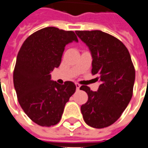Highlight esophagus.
Segmentation results:
<instances>
[{
    "label": "esophagus",
    "instance_id": "esophagus-1",
    "mask_svg": "<svg viewBox=\"0 0 148 148\" xmlns=\"http://www.w3.org/2000/svg\"><path fill=\"white\" fill-rule=\"evenodd\" d=\"M75 86H76V89H77V90H78L80 89V85H79V84L76 83L75 84Z\"/></svg>",
    "mask_w": 148,
    "mask_h": 148
}]
</instances>
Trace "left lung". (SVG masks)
<instances>
[{"mask_svg":"<svg viewBox=\"0 0 148 148\" xmlns=\"http://www.w3.org/2000/svg\"><path fill=\"white\" fill-rule=\"evenodd\" d=\"M90 49L92 74L101 85L97 91L82 86L88 101L81 106L85 122L90 127L103 128L121 117L133 93L135 68L127 47L121 40L101 31H76Z\"/></svg>","mask_w":148,"mask_h":148,"instance_id":"left-lung-1","label":"left lung"}]
</instances>
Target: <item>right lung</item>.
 Instances as JSON below:
<instances>
[{
  "label": "right lung",
  "mask_w": 148,
  "mask_h": 148,
  "mask_svg": "<svg viewBox=\"0 0 148 148\" xmlns=\"http://www.w3.org/2000/svg\"><path fill=\"white\" fill-rule=\"evenodd\" d=\"M73 41H78L73 31L44 27L27 37L18 52L13 72L18 101L27 116L42 127L58 124L76 90L74 82L59 85L50 74L61 63L66 45Z\"/></svg>",
  "instance_id": "obj_1"
}]
</instances>
